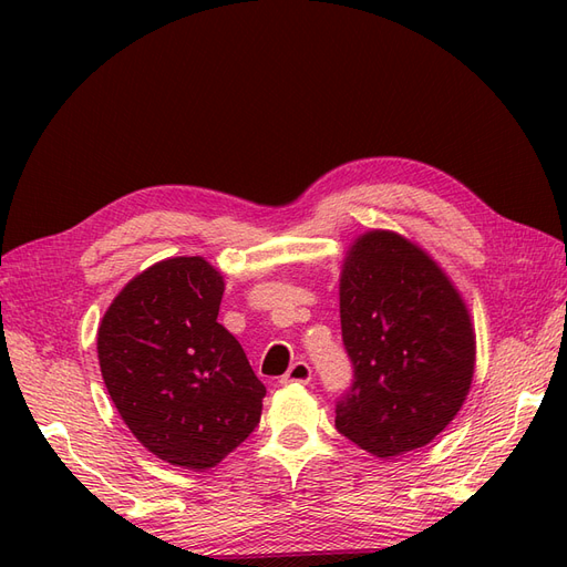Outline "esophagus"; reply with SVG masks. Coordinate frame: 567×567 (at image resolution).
<instances>
[{
    "mask_svg": "<svg viewBox=\"0 0 567 567\" xmlns=\"http://www.w3.org/2000/svg\"><path fill=\"white\" fill-rule=\"evenodd\" d=\"M312 381V369L307 362H296L290 364V369L281 375V385H290V383H310Z\"/></svg>",
    "mask_w": 567,
    "mask_h": 567,
    "instance_id": "34e87169",
    "label": "esophagus"
}]
</instances>
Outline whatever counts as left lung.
I'll return each mask as SVG.
<instances>
[{"mask_svg":"<svg viewBox=\"0 0 567 567\" xmlns=\"http://www.w3.org/2000/svg\"><path fill=\"white\" fill-rule=\"evenodd\" d=\"M340 329L352 385L336 427L373 456H400L440 435L475 371L466 302L437 262L394 231H367L340 271Z\"/></svg>","mask_w":567,"mask_h":567,"instance_id":"left-lung-1","label":"left lung"}]
</instances>
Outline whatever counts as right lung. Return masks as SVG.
I'll list each match as a JSON object with an SVG mask.
<instances>
[{
  "mask_svg": "<svg viewBox=\"0 0 567 567\" xmlns=\"http://www.w3.org/2000/svg\"><path fill=\"white\" fill-rule=\"evenodd\" d=\"M225 279L203 257H169L120 290L96 352L120 416L148 452L213 468L260 423L265 385L217 321Z\"/></svg>",
  "mask_w": 567,
  "mask_h": 567,
  "instance_id": "obj_1",
  "label": "right lung"
}]
</instances>
